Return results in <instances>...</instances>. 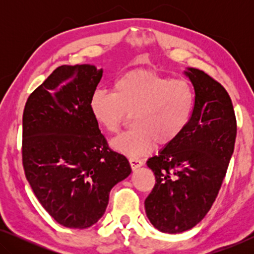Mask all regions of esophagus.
Listing matches in <instances>:
<instances>
[{"mask_svg":"<svg viewBox=\"0 0 254 254\" xmlns=\"http://www.w3.org/2000/svg\"><path fill=\"white\" fill-rule=\"evenodd\" d=\"M129 164L131 166V169L136 170L143 165V162H142L141 159H137V158H129Z\"/></svg>","mask_w":254,"mask_h":254,"instance_id":"obj_1","label":"esophagus"}]
</instances>
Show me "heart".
I'll list each match as a JSON object with an SVG mask.
<instances>
[{
	"label": "heart",
	"instance_id": "heart-1",
	"mask_svg": "<svg viewBox=\"0 0 254 254\" xmlns=\"http://www.w3.org/2000/svg\"><path fill=\"white\" fill-rule=\"evenodd\" d=\"M195 102V91L187 79L136 69L118 77L113 91L93 92L89 107L96 123L110 134L118 133L131 114L134 127L111 145L138 157L149 154L156 143L165 147L178 140L192 120Z\"/></svg>",
	"mask_w": 254,
	"mask_h": 254
}]
</instances>
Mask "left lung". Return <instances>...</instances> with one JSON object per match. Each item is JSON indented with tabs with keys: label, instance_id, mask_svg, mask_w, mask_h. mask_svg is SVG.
Segmentation results:
<instances>
[{
	"label": "left lung",
	"instance_id": "1",
	"mask_svg": "<svg viewBox=\"0 0 254 254\" xmlns=\"http://www.w3.org/2000/svg\"><path fill=\"white\" fill-rule=\"evenodd\" d=\"M195 91L192 120L182 136L149 158L155 186L144 201L156 229L190 230L216 199L234 152L237 121L227 90L206 72L187 68Z\"/></svg>",
	"mask_w": 254,
	"mask_h": 254
}]
</instances>
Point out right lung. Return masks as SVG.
I'll return each instance as SVG.
<instances>
[{"mask_svg":"<svg viewBox=\"0 0 254 254\" xmlns=\"http://www.w3.org/2000/svg\"><path fill=\"white\" fill-rule=\"evenodd\" d=\"M102 76L103 69L91 64L61 65L31 93L24 109L25 177L45 210L65 228L97 223L112 187L131 172L90 112Z\"/></svg>","mask_w":254,"mask_h":254,"instance_id":"obj_1","label":"right lung"}]
</instances>
